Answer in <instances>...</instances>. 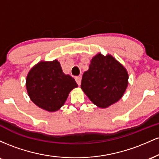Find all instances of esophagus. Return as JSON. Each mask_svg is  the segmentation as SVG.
I'll return each instance as SVG.
<instances>
[{
	"label": "esophagus",
	"instance_id": "esophagus-1",
	"mask_svg": "<svg viewBox=\"0 0 159 159\" xmlns=\"http://www.w3.org/2000/svg\"><path fill=\"white\" fill-rule=\"evenodd\" d=\"M75 81L77 82V84L78 85H81V77H76L75 78Z\"/></svg>",
	"mask_w": 159,
	"mask_h": 159
}]
</instances>
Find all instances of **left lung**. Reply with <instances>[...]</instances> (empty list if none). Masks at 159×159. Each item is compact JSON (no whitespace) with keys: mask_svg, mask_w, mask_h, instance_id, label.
Listing matches in <instances>:
<instances>
[{"mask_svg":"<svg viewBox=\"0 0 159 159\" xmlns=\"http://www.w3.org/2000/svg\"><path fill=\"white\" fill-rule=\"evenodd\" d=\"M129 84L126 69L111 54L98 53L84 72L81 88L94 105L107 108L123 97Z\"/></svg>","mask_w":159,"mask_h":159,"instance_id":"1","label":"left lung"}]
</instances>
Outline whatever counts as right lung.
Segmentation results:
<instances>
[{"label":"right lung","mask_w":159,"mask_h":159,"mask_svg":"<svg viewBox=\"0 0 159 159\" xmlns=\"http://www.w3.org/2000/svg\"><path fill=\"white\" fill-rule=\"evenodd\" d=\"M78 84L69 75L63 73L60 62L40 61L30 69L26 78V89L36 106L48 112L61 109L69 93Z\"/></svg>","instance_id":"obj_1"}]
</instances>
